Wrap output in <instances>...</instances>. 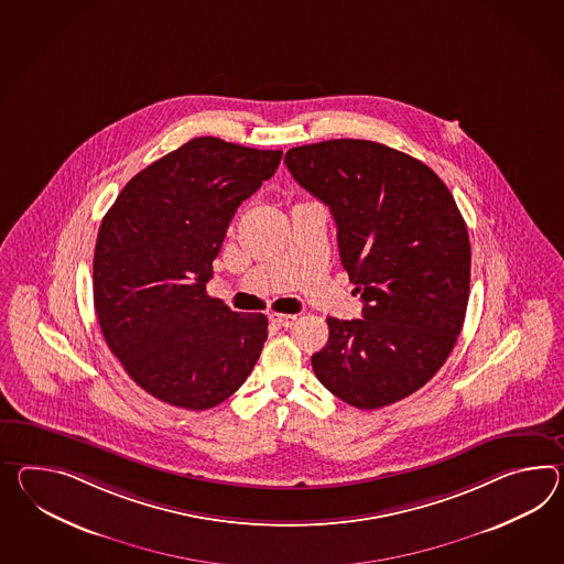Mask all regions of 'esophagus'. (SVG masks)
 Masks as SVG:
<instances>
[{
  "instance_id": "34e87169",
  "label": "esophagus",
  "mask_w": 564,
  "mask_h": 564,
  "mask_svg": "<svg viewBox=\"0 0 564 564\" xmlns=\"http://www.w3.org/2000/svg\"><path fill=\"white\" fill-rule=\"evenodd\" d=\"M269 319H271V324H275V326H279V328H291L293 324H295V319H297V316H293V314H271L269 316Z\"/></svg>"
}]
</instances>
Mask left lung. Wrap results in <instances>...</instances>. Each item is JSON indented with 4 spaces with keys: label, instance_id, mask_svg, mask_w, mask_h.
Returning <instances> with one entry per match:
<instances>
[{
    "label": "left lung",
    "instance_id": "left-lung-1",
    "mask_svg": "<svg viewBox=\"0 0 564 564\" xmlns=\"http://www.w3.org/2000/svg\"><path fill=\"white\" fill-rule=\"evenodd\" d=\"M285 165L330 207L362 319L328 317L312 357L319 383L358 410L412 395L453 352L467 314V224L438 175L371 140L295 147Z\"/></svg>",
    "mask_w": 564,
    "mask_h": 564
}]
</instances>
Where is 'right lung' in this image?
Instances as JSON below:
<instances>
[{"label":"right lung","mask_w":564,"mask_h":564,"mask_svg":"<svg viewBox=\"0 0 564 564\" xmlns=\"http://www.w3.org/2000/svg\"><path fill=\"white\" fill-rule=\"evenodd\" d=\"M281 151L193 138L126 183L104 216L94 305L111 352L152 398L220 405L247 381L267 317L209 297L212 262L238 206L275 175Z\"/></svg>","instance_id":"obj_1"}]
</instances>
